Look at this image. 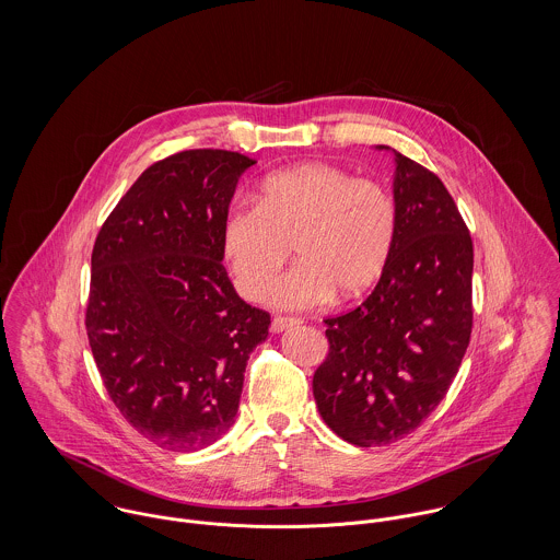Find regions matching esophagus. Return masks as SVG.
I'll return each instance as SVG.
<instances>
[{
  "mask_svg": "<svg viewBox=\"0 0 560 560\" xmlns=\"http://www.w3.org/2000/svg\"><path fill=\"white\" fill-rule=\"evenodd\" d=\"M295 325H300V319H293V317H273V320H271V329H273L276 334L287 331V329H291V327H295Z\"/></svg>",
  "mask_w": 560,
  "mask_h": 560,
  "instance_id": "esophagus-1",
  "label": "esophagus"
}]
</instances>
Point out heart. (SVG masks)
Wrapping results in <instances>:
<instances>
[{"mask_svg":"<svg viewBox=\"0 0 560 560\" xmlns=\"http://www.w3.org/2000/svg\"><path fill=\"white\" fill-rule=\"evenodd\" d=\"M395 237L390 196L329 163L269 174L256 202L233 205L222 220V249L247 300L267 298L295 245L300 262L273 289L282 308L362 298L384 276Z\"/></svg>","mask_w":560,"mask_h":560,"instance_id":"1","label":"heart"}]
</instances>
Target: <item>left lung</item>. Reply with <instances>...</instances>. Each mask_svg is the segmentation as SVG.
<instances>
[{
  "label": "left lung",
  "instance_id": "8db88e82",
  "mask_svg": "<svg viewBox=\"0 0 560 560\" xmlns=\"http://www.w3.org/2000/svg\"><path fill=\"white\" fill-rule=\"evenodd\" d=\"M397 237L375 291L325 319L329 353L313 377L325 424L355 446L393 444L448 393L472 331L470 233L444 183L390 147Z\"/></svg>",
  "mask_w": 560,
  "mask_h": 560
}]
</instances>
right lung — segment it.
Returning a JSON list of instances; mask_svg holds the SVG:
<instances>
[{"label": "right lung", "mask_w": 560, "mask_h": 560, "mask_svg": "<svg viewBox=\"0 0 560 560\" xmlns=\"http://www.w3.org/2000/svg\"><path fill=\"white\" fill-rule=\"evenodd\" d=\"M254 163L211 149L158 161L94 241L96 369L127 422L165 451L207 448L235 424L245 364L269 334L222 265V220Z\"/></svg>", "instance_id": "add662e5"}]
</instances>
